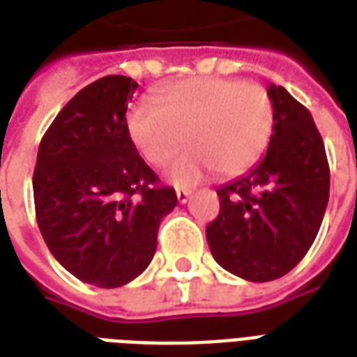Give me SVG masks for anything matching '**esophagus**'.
Instances as JSON below:
<instances>
[{
  "mask_svg": "<svg viewBox=\"0 0 357 357\" xmlns=\"http://www.w3.org/2000/svg\"><path fill=\"white\" fill-rule=\"evenodd\" d=\"M176 197H178L179 204H185L187 200H189V197H191V191H189V189H178V191H176Z\"/></svg>",
  "mask_w": 357,
  "mask_h": 357,
  "instance_id": "esophagus-1",
  "label": "esophagus"
}]
</instances>
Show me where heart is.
<instances>
[{
	"label": "heart",
	"mask_w": 357,
	"mask_h": 357,
	"mask_svg": "<svg viewBox=\"0 0 357 357\" xmlns=\"http://www.w3.org/2000/svg\"><path fill=\"white\" fill-rule=\"evenodd\" d=\"M274 102L261 84L238 79H187L160 96V107L134 105L126 125L132 144L153 166H162L174 185H195L215 168L236 176L257 165L274 132Z\"/></svg>",
	"instance_id": "1"
}]
</instances>
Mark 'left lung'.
I'll use <instances>...</instances> for the list:
<instances>
[{"label":"left lung","mask_w":357,"mask_h":357,"mask_svg":"<svg viewBox=\"0 0 357 357\" xmlns=\"http://www.w3.org/2000/svg\"><path fill=\"white\" fill-rule=\"evenodd\" d=\"M274 132L259 165L218 189L219 215L206 227L213 259L250 282L282 278L310 250L329 200V165L314 119L271 84Z\"/></svg>","instance_id":"1"}]
</instances>
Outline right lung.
Returning <instances> with one entry per match:
<instances>
[{
    "label": "right lung",
    "mask_w": 357,
    "mask_h": 357,
    "mask_svg": "<svg viewBox=\"0 0 357 357\" xmlns=\"http://www.w3.org/2000/svg\"><path fill=\"white\" fill-rule=\"evenodd\" d=\"M136 89L107 75L79 91L45 132L33 170L47 248L75 278L107 289L149 266L158 225L178 204L132 144L126 109Z\"/></svg>",
    "instance_id": "add662e5"
}]
</instances>
